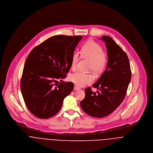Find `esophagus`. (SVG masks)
I'll list each match as a JSON object with an SVG mask.
<instances>
[{
  "label": "esophagus",
  "mask_w": 153,
  "mask_h": 153,
  "mask_svg": "<svg viewBox=\"0 0 153 153\" xmlns=\"http://www.w3.org/2000/svg\"><path fill=\"white\" fill-rule=\"evenodd\" d=\"M79 89H80V87H78V85H75L74 86V90H79Z\"/></svg>",
  "instance_id": "esophagus-1"
}]
</instances>
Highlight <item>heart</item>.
I'll list each match as a JSON object with an SVG mask.
<instances>
[{"label": "heart", "mask_w": 153, "mask_h": 153, "mask_svg": "<svg viewBox=\"0 0 153 153\" xmlns=\"http://www.w3.org/2000/svg\"><path fill=\"white\" fill-rule=\"evenodd\" d=\"M81 56L82 58L90 60L89 69L95 74L101 73L108 63V56L102 46L93 40H88L82 46ZM80 58L79 53L75 52L72 56L71 68L75 69ZM69 79L79 86H84L91 83L94 78L90 74L77 71L69 76Z\"/></svg>", "instance_id": "heart-1"}]
</instances>
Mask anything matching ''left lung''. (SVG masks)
<instances>
[{
  "mask_svg": "<svg viewBox=\"0 0 153 153\" xmlns=\"http://www.w3.org/2000/svg\"><path fill=\"white\" fill-rule=\"evenodd\" d=\"M108 55L106 70L92 87L99 91L85 89V98L80 106L87 114L103 117L109 115L123 101L131 80V72L126 52L110 37L102 36Z\"/></svg>",
  "mask_w": 153,
  "mask_h": 153,
  "instance_id": "8db88e82",
  "label": "left lung"
}]
</instances>
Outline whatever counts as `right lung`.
<instances>
[{"mask_svg":"<svg viewBox=\"0 0 153 153\" xmlns=\"http://www.w3.org/2000/svg\"><path fill=\"white\" fill-rule=\"evenodd\" d=\"M81 39L82 36H53L27 56L20 88L27 108L35 116L47 119L56 114L74 89L72 82H55L66 78L71 68L72 54Z\"/></svg>","mask_w":153,"mask_h":153,"instance_id":"add662e5","label":"right lung"}]
</instances>
